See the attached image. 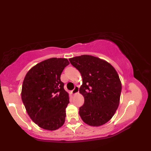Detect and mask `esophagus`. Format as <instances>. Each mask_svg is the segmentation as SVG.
<instances>
[{
    "mask_svg": "<svg viewBox=\"0 0 151 151\" xmlns=\"http://www.w3.org/2000/svg\"><path fill=\"white\" fill-rule=\"evenodd\" d=\"M78 92H79V88L78 86H75L74 89L72 91V92H72L73 94H76L78 93Z\"/></svg>",
    "mask_w": 151,
    "mask_h": 151,
    "instance_id": "obj_1",
    "label": "esophagus"
}]
</instances>
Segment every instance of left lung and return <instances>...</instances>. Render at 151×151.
I'll return each instance as SVG.
<instances>
[{
	"mask_svg": "<svg viewBox=\"0 0 151 151\" xmlns=\"http://www.w3.org/2000/svg\"><path fill=\"white\" fill-rule=\"evenodd\" d=\"M83 78L80 93L84 98L79 114L91 126L99 127L113 117L119 105L122 84L115 68L105 60L91 55L69 59Z\"/></svg>",
	"mask_w": 151,
	"mask_h": 151,
	"instance_id": "left-lung-1",
	"label": "left lung"
}]
</instances>
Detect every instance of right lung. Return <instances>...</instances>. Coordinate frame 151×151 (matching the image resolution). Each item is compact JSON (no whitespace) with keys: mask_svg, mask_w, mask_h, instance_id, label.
Masks as SVG:
<instances>
[{"mask_svg":"<svg viewBox=\"0 0 151 151\" xmlns=\"http://www.w3.org/2000/svg\"><path fill=\"white\" fill-rule=\"evenodd\" d=\"M65 58H50L37 63L22 83L21 99L32 121L47 130H55L65 121L69 95L60 75L69 64Z\"/></svg>","mask_w":151,"mask_h":151,"instance_id":"add662e5","label":"right lung"}]
</instances>
